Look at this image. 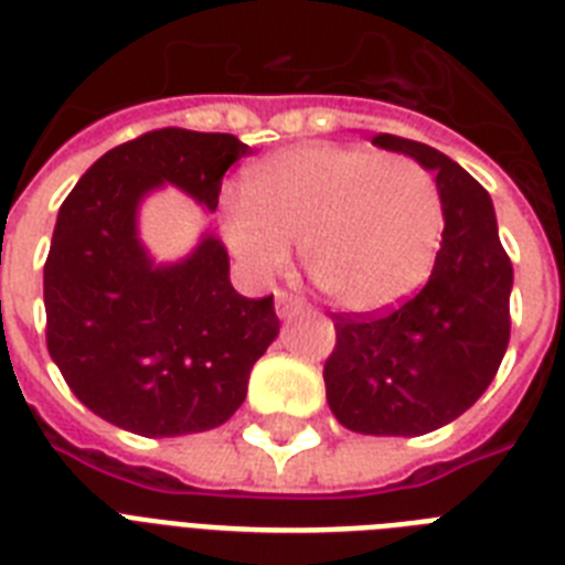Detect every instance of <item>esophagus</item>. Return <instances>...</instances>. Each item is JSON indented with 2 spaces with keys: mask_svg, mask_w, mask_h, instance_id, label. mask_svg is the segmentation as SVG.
Here are the masks:
<instances>
[{
  "mask_svg": "<svg viewBox=\"0 0 565 565\" xmlns=\"http://www.w3.org/2000/svg\"><path fill=\"white\" fill-rule=\"evenodd\" d=\"M300 309H303V303H300L297 297L286 295V291H279V295H277V315H279V318H291V315H297Z\"/></svg>",
  "mask_w": 565,
  "mask_h": 565,
  "instance_id": "34e87169",
  "label": "esophagus"
}]
</instances>
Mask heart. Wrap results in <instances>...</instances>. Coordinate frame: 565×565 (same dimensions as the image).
<instances>
[{"mask_svg": "<svg viewBox=\"0 0 565 565\" xmlns=\"http://www.w3.org/2000/svg\"><path fill=\"white\" fill-rule=\"evenodd\" d=\"M444 233L435 178L405 154L303 146L259 162L224 206V236L256 277H274L300 242L320 295L341 309L403 300L431 270Z\"/></svg>", "mask_w": 565, "mask_h": 565, "instance_id": "1", "label": "heart"}]
</instances>
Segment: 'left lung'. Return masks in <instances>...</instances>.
<instances>
[{"label":"left lung","mask_w":565,"mask_h":565,"mask_svg":"<svg viewBox=\"0 0 565 565\" xmlns=\"http://www.w3.org/2000/svg\"><path fill=\"white\" fill-rule=\"evenodd\" d=\"M373 146L435 171L444 238L428 282L403 306L332 315L335 350L323 382L350 431L417 437L461 417L493 382L511 341L513 265L493 201L472 174L414 139L379 134Z\"/></svg>","instance_id":"8db88e82"}]
</instances>
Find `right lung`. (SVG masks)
<instances>
[{
	"label": "right lung",
	"instance_id": "right-lung-1",
	"mask_svg": "<svg viewBox=\"0 0 565 565\" xmlns=\"http://www.w3.org/2000/svg\"><path fill=\"white\" fill-rule=\"evenodd\" d=\"M247 154L233 134L148 130L93 162L57 212L43 268L49 355L113 426L198 435L245 403L250 370L279 332L274 295H238L215 236L178 265H154L137 210L162 183L215 210L224 171Z\"/></svg>",
	"mask_w": 565,
	"mask_h": 565
}]
</instances>
